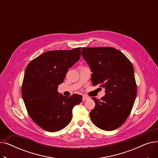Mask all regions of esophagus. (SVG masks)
Listing matches in <instances>:
<instances>
[{
	"instance_id": "1",
	"label": "esophagus",
	"mask_w": 158,
	"mask_h": 158,
	"mask_svg": "<svg viewBox=\"0 0 158 158\" xmlns=\"http://www.w3.org/2000/svg\"><path fill=\"white\" fill-rule=\"evenodd\" d=\"M87 99H88V97H86V95H83V97H82V101H85Z\"/></svg>"
}]
</instances>
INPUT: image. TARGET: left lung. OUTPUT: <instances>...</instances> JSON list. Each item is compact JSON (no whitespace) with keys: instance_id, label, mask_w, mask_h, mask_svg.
I'll use <instances>...</instances> for the list:
<instances>
[{"instance_id":"8db88e82","label":"left lung","mask_w":158,"mask_h":158,"mask_svg":"<svg viewBox=\"0 0 158 158\" xmlns=\"http://www.w3.org/2000/svg\"><path fill=\"white\" fill-rule=\"evenodd\" d=\"M81 55L93 73V86L105 88L101 100L93 97L94 109L89 113L95 126L113 131L126 122L137 94L134 68L128 58L113 47L82 48Z\"/></svg>"}]
</instances>
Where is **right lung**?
Returning a JSON list of instances; mask_svg holds the SVG:
<instances>
[{"instance_id": "right-lung-1", "label": "right lung", "mask_w": 158, "mask_h": 158, "mask_svg": "<svg viewBox=\"0 0 158 158\" xmlns=\"http://www.w3.org/2000/svg\"><path fill=\"white\" fill-rule=\"evenodd\" d=\"M81 50L45 52L27 66L22 86L23 100L32 120L47 131L64 128L71 121L73 107L82 101L81 95L68 97L57 92L69 69L80 59Z\"/></svg>"}]
</instances>
